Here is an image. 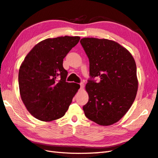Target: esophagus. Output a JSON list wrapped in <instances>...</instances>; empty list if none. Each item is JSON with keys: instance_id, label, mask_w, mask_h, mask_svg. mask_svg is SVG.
I'll list each match as a JSON object with an SVG mask.
<instances>
[{"instance_id": "obj_1", "label": "esophagus", "mask_w": 158, "mask_h": 158, "mask_svg": "<svg viewBox=\"0 0 158 158\" xmlns=\"http://www.w3.org/2000/svg\"><path fill=\"white\" fill-rule=\"evenodd\" d=\"M79 85H80V89H83V87H84L83 83H81Z\"/></svg>"}]
</instances>
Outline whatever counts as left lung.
Segmentation results:
<instances>
[{"label":"left lung","mask_w":158,"mask_h":158,"mask_svg":"<svg viewBox=\"0 0 158 158\" xmlns=\"http://www.w3.org/2000/svg\"><path fill=\"white\" fill-rule=\"evenodd\" d=\"M80 43L89 60L91 77L85 89L89 101L83 107L87 118L103 126L118 122L135 99L138 81L135 60L126 48L106 39L83 38Z\"/></svg>","instance_id":"1"}]
</instances>
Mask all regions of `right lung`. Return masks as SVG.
<instances>
[{
    "label": "right lung",
    "instance_id": "right-lung-1",
    "mask_svg": "<svg viewBox=\"0 0 158 158\" xmlns=\"http://www.w3.org/2000/svg\"><path fill=\"white\" fill-rule=\"evenodd\" d=\"M80 40L75 37L47 39L32 48L19 71L21 98L36 119L51 121L62 118L80 88L66 82L63 59Z\"/></svg>",
    "mask_w": 158,
    "mask_h": 158
}]
</instances>
